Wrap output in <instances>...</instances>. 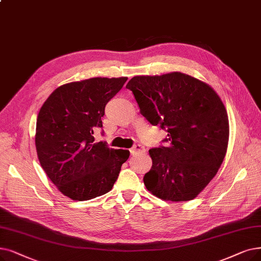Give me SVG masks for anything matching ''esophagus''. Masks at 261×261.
<instances>
[{"label": "esophagus", "mask_w": 261, "mask_h": 261, "mask_svg": "<svg viewBox=\"0 0 261 261\" xmlns=\"http://www.w3.org/2000/svg\"><path fill=\"white\" fill-rule=\"evenodd\" d=\"M130 152H131L132 155H137L139 153L145 152V148H144V146H142V145H135L133 148L130 149Z\"/></svg>", "instance_id": "34e87169"}]
</instances>
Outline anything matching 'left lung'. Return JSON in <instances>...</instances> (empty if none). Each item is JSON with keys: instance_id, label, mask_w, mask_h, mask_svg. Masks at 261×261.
I'll return each instance as SVG.
<instances>
[{"instance_id": "left-lung-1", "label": "left lung", "mask_w": 261, "mask_h": 261, "mask_svg": "<svg viewBox=\"0 0 261 261\" xmlns=\"http://www.w3.org/2000/svg\"><path fill=\"white\" fill-rule=\"evenodd\" d=\"M141 114L167 131L166 147L149 149L152 166L144 185L171 201L195 198L217 175L227 151L229 122L219 95L181 72L137 75L127 86Z\"/></svg>"}]
</instances>
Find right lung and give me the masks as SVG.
Here are the masks:
<instances>
[{
    "label": "right lung",
    "mask_w": 261,
    "mask_h": 261,
    "mask_svg": "<svg viewBox=\"0 0 261 261\" xmlns=\"http://www.w3.org/2000/svg\"><path fill=\"white\" fill-rule=\"evenodd\" d=\"M128 77H92L56 88L37 117L35 145L44 173L61 193L88 200L110 192L129 150L95 142L105 108Z\"/></svg>",
    "instance_id": "obj_1"
}]
</instances>
